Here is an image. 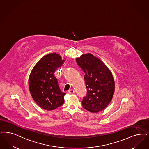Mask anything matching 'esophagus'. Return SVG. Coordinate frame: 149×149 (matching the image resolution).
Returning <instances> with one entry per match:
<instances>
[{
  "label": "esophagus",
  "mask_w": 149,
  "mask_h": 149,
  "mask_svg": "<svg viewBox=\"0 0 149 149\" xmlns=\"http://www.w3.org/2000/svg\"><path fill=\"white\" fill-rule=\"evenodd\" d=\"M68 92H69L70 94H74V93H75V91H74V90L70 89L68 91Z\"/></svg>",
  "instance_id": "34e87169"
}]
</instances>
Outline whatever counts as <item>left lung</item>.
Wrapping results in <instances>:
<instances>
[{"label": "left lung", "instance_id": "8db88e82", "mask_svg": "<svg viewBox=\"0 0 149 149\" xmlns=\"http://www.w3.org/2000/svg\"><path fill=\"white\" fill-rule=\"evenodd\" d=\"M76 60L85 73L87 94L83 99L82 105L91 113L101 111L113 96L115 83L113 75L102 61L91 54H84Z\"/></svg>", "mask_w": 149, "mask_h": 149}]
</instances>
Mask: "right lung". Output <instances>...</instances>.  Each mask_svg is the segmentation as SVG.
Returning a JSON list of instances; mask_svg holds the SVG:
<instances>
[{
    "label": "right lung",
    "instance_id": "add662e5",
    "mask_svg": "<svg viewBox=\"0 0 149 149\" xmlns=\"http://www.w3.org/2000/svg\"><path fill=\"white\" fill-rule=\"evenodd\" d=\"M64 60L59 54H49L42 58L34 67L29 79L31 95L42 109L53 110L64 102L65 95L60 89L54 72Z\"/></svg>",
    "mask_w": 149,
    "mask_h": 149
}]
</instances>
